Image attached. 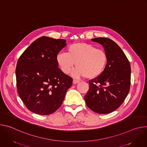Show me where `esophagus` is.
I'll return each mask as SVG.
<instances>
[{"mask_svg":"<svg viewBox=\"0 0 147 147\" xmlns=\"http://www.w3.org/2000/svg\"><path fill=\"white\" fill-rule=\"evenodd\" d=\"M79 82H80V81H79V80H75V79H74V80H73V83L74 84H76L78 83Z\"/></svg>","mask_w":147,"mask_h":147,"instance_id":"34e87169","label":"esophagus"}]
</instances>
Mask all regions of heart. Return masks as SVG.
I'll list each match as a JSON object with an SVG mask.
<instances>
[{"mask_svg":"<svg viewBox=\"0 0 147 147\" xmlns=\"http://www.w3.org/2000/svg\"><path fill=\"white\" fill-rule=\"evenodd\" d=\"M56 63L64 74L72 71L75 77L85 76L88 79H94L101 76L108 63L107 52L89 44L76 42L70 45L67 48V53L60 52L56 57Z\"/></svg>","mask_w":147,"mask_h":147,"instance_id":"1","label":"heart"}]
</instances>
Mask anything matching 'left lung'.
Returning <instances> with one entry per match:
<instances>
[{"label": "left lung", "mask_w": 147, "mask_h": 147, "mask_svg": "<svg viewBox=\"0 0 147 147\" xmlns=\"http://www.w3.org/2000/svg\"><path fill=\"white\" fill-rule=\"evenodd\" d=\"M108 56V63L99 77L90 80L84 96L87 107L99 114L116 111L127 97L131 84L130 62L118 45L108 38H95Z\"/></svg>", "instance_id": "1"}]
</instances>
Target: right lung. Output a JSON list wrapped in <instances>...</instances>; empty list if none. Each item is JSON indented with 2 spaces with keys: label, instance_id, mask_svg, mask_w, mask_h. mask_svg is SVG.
Instances as JSON below:
<instances>
[{
  "label": "right lung",
  "instance_id": "obj_1",
  "mask_svg": "<svg viewBox=\"0 0 147 147\" xmlns=\"http://www.w3.org/2000/svg\"><path fill=\"white\" fill-rule=\"evenodd\" d=\"M66 44L64 39L42 36L30 45L17 61V92L27 108L51 115L61 105L73 79L58 67L56 57Z\"/></svg>",
  "mask_w": 147,
  "mask_h": 147
}]
</instances>
